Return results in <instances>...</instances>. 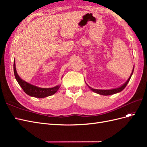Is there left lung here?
Returning <instances> with one entry per match:
<instances>
[{"label": "left lung", "mask_w": 147, "mask_h": 147, "mask_svg": "<svg viewBox=\"0 0 147 147\" xmlns=\"http://www.w3.org/2000/svg\"><path fill=\"white\" fill-rule=\"evenodd\" d=\"M134 67H133L132 73L130 75V77H129V78L127 79V80L125 83H124L123 84H122L121 86H119L118 88H116L110 89V90H97V89H94V88L90 87V86L88 85V84H87L86 83V84H87V86H88V88H90L91 91L97 93V94H100V95H104V96H109V95H112V94H116V93L121 92V91H123L124 90V88H126L128 82H129L130 79L132 77L133 72H134Z\"/></svg>", "instance_id": "obj_1"}]
</instances>
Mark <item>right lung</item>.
<instances>
[{"mask_svg":"<svg viewBox=\"0 0 147 147\" xmlns=\"http://www.w3.org/2000/svg\"><path fill=\"white\" fill-rule=\"evenodd\" d=\"M13 70H14L15 78L20 84V86L22 88V89H23L26 94L31 97H38V98H44V97H47L55 94L60 88L61 84H58V85L53 88H43L38 87L37 86H34L33 84H31L25 82L23 79L20 78L19 75L16 72L15 60L14 61V64H13Z\"/></svg>","mask_w":147,"mask_h":147,"instance_id":"right-lung-1","label":"right lung"}]
</instances>
